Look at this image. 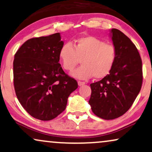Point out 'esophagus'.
<instances>
[{
    "mask_svg": "<svg viewBox=\"0 0 152 152\" xmlns=\"http://www.w3.org/2000/svg\"><path fill=\"white\" fill-rule=\"evenodd\" d=\"M78 85L79 86H82V85H84L85 84V82H81V81H78Z\"/></svg>",
    "mask_w": 152,
    "mask_h": 152,
    "instance_id": "obj_1",
    "label": "esophagus"
}]
</instances>
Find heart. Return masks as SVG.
<instances>
[{
  "label": "heart",
  "mask_w": 152,
  "mask_h": 152,
  "mask_svg": "<svg viewBox=\"0 0 152 152\" xmlns=\"http://www.w3.org/2000/svg\"><path fill=\"white\" fill-rule=\"evenodd\" d=\"M62 67L72 71L82 59V66L72 73L75 77L87 80L94 76L102 79L112 71L117 60V50L111 43L91 35L79 37L73 45L66 43L58 53Z\"/></svg>",
  "instance_id": "obj_1"
}]
</instances>
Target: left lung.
Returning <instances> with one entry per match:
<instances>
[{
    "label": "left lung",
    "mask_w": 152,
    "mask_h": 152,
    "mask_svg": "<svg viewBox=\"0 0 152 152\" xmlns=\"http://www.w3.org/2000/svg\"><path fill=\"white\" fill-rule=\"evenodd\" d=\"M112 40L117 50V60L110 73L90 84L88 102L92 112L105 120L121 117L130 109L142 84V59L137 49L121 31L111 30Z\"/></svg>",
    "instance_id": "left-lung-1"
}]
</instances>
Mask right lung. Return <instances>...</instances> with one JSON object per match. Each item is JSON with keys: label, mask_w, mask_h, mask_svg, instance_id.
<instances>
[{"label": "right lung", "mask_w": 152, "mask_h": 152, "mask_svg": "<svg viewBox=\"0 0 152 152\" xmlns=\"http://www.w3.org/2000/svg\"><path fill=\"white\" fill-rule=\"evenodd\" d=\"M64 42L59 33L29 39L15 55L14 86L19 102L29 115L50 121L66 109L77 82L65 73L58 53Z\"/></svg>", "instance_id": "right-lung-1"}]
</instances>
